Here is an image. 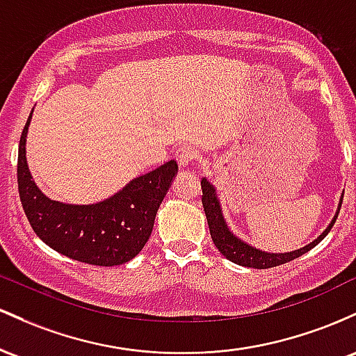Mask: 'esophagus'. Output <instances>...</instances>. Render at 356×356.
I'll return each instance as SVG.
<instances>
[{"label":"esophagus","instance_id":"esophagus-1","mask_svg":"<svg viewBox=\"0 0 356 356\" xmlns=\"http://www.w3.org/2000/svg\"><path fill=\"white\" fill-rule=\"evenodd\" d=\"M175 159L179 165V168H186L195 159V149L190 146H179L175 153Z\"/></svg>","mask_w":356,"mask_h":356}]
</instances>
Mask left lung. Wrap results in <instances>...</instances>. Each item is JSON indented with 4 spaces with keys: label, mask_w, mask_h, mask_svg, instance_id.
Segmentation results:
<instances>
[{
    "label": "left lung",
    "mask_w": 356,
    "mask_h": 356,
    "mask_svg": "<svg viewBox=\"0 0 356 356\" xmlns=\"http://www.w3.org/2000/svg\"><path fill=\"white\" fill-rule=\"evenodd\" d=\"M202 191H203L202 195L203 210H205L211 241H213L215 247L220 250L223 257H227L229 261L234 262V264H238L243 267H254V269H269V267L286 264V262L294 261V259L301 257L302 254L309 252L313 247H316L318 243L328 235L331 227H333L334 222H337L339 209H341V202H343V200H339L337 215H334L333 220H331L330 225L326 227V230L319 235L316 241L307 243L306 247H301V249L293 250V252L269 254V252H264V250L255 249V247L249 245V243H245L232 234L229 227H227L225 218H223L222 215L220 202H218L217 198V191H215L213 185H211L207 178L202 179Z\"/></svg>",
    "instance_id": "8db88e82"
}]
</instances>
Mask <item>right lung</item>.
Returning a JSON list of instances; mask_svg holds the SVG:
<instances>
[{
    "instance_id": "obj_1",
    "label": "right lung",
    "mask_w": 356,
    "mask_h": 356,
    "mask_svg": "<svg viewBox=\"0 0 356 356\" xmlns=\"http://www.w3.org/2000/svg\"><path fill=\"white\" fill-rule=\"evenodd\" d=\"M28 118L18 146V191L31 229L57 252L92 266H121L141 252L156 211L178 173L175 159L134 178L113 197L70 205L40 191L26 165Z\"/></svg>"
}]
</instances>
